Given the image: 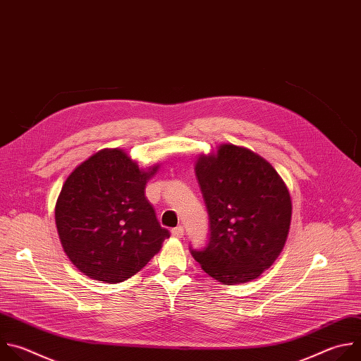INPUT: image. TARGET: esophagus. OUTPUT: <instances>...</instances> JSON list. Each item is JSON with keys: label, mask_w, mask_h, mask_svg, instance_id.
Masks as SVG:
<instances>
[{"label": "esophagus", "mask_w": 361, "mask_h": 361, "mask_svg": "<svg viewBox=\"0 0 361 361\" xmlns=\"http://www.w3.org/2000/svg\"><path fill=\"white\" fill-rule=\"evenodd\" d=\"M171 233H172L173 238L180 239V238H183V235H185V229H183V226H176V228H173V229L171 231Z\"/></svg>", "instance_id": "esophagus-1"}]
</instances>
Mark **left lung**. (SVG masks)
Here are the masks:
<instances>
[{
  "label": "left lung",
  "instance_id": "obj_1",
  "mask_svg": "<svg viewBox=\"0 0 361 361\" xmlns=\"http://www.w3.org/2000/svg\"><path fill=\"white\" fill-rule=\"evenodd\" d=\"M195 172L210 221L203 250H190L203 271L224 284L257 279L281 253L292 197L276 169L253 151L222 143L199 155Z\"/></svg>",
  "mask_w": 361,
  "mask_h": 361
}]
</instances>
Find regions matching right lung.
<instances>
[{"instance_id":"obj_1","label":"right lung","mask_w":361,"mask_h":361,"mask_svg":"<svg viewBox=\"0 0 361 361\" xmlns=\"http://www.w3.org/2000/svg\"><path fill=\"white\" fill-rule=\"evenodd\" d=\"M161 165L140 169L119 148L101 149L78 165L62 185L55 224L68 259L85 276L119 283L161 250V228L145 196Z\"/></svg>"}]
</instances>
